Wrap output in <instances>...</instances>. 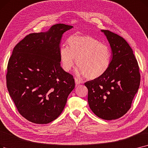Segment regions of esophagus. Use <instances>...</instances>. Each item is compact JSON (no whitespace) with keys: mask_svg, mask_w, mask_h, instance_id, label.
I'll return each mask as SVG.
<instances>
[{"mask_svg":"<svg viewBox=\"0 0 148 148\" xmlns=\"http://www.w3.org/2000/svg\"><path fill=\"white\" fill-rule=\"evenodd\" d=\"M74 80H75V83L76 85H79V84H80V83H82V82H81L79 79H76V78H75V79H74Z\"/></svg>","mask_w":148,"mask_h":148,"instance_id":"obj_1","label":"esophagus"}]
</instances>
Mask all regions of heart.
<instances>
[{
  "mask_svg": "<svg viewBox=\"0 0 148 148\" xmlns=\"http://www.w3.org/2000/svg\"><path fill=\"white\" fill-rule=\"evenodd\" d=\"M68 43L69 48L62 46L59 49L61 66L65 71L73 68L75 59L79 65L75 73L89 79L100 77L110 68L112 53L106 44L91 36L80 35L71 36Z\"/></svg>",
  "mask_w": 148,
  "mask_h": 148,
  "instance_id": "b5f03b06",
  "label": "heart"
}]
</instances>
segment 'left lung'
Returning a JSON list of instances; mask_svg holds the SVG:
<instances>
[{"mask_svg": "<svg viewBox=\"0 0 148 148\" xmlns=\"http://www.w3.org/2000/svg\"><path fill=\"white\" fill-rule=\"evenodd\" d=\"M112 51L110 68L100 77L86 82L88 101L99 118L117 119L130 110L138 91L140 75L137 61L130 45L123 37L108 30H101Z\"/></svg>", "mask_w": 148, "mask_h": 148, "instance_id": "1", "label": "left lung"}]
</instances>
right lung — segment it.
I'll return each mask as SVG.
<instances>
[{
	"mask_svg": "<svg viewBox=\"0 0 148 148\" xmlns=\"http://www.w3.org/2000/svg\"><path fill=\"white\" fill-rule=\"evenodd\" d=\"M73 27L54 25L48 31L27 36L12 51L6 85L18 111L31 122L47 124L56 119L75 87L59 57L62 35Z\"/></svg>",
	"mask_w": 148,
	"mask_h": 148,
	"instance_id": "1",
	"label": "right lung"
}]
</instances>
